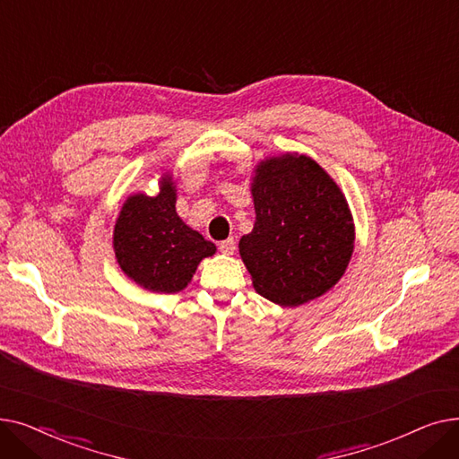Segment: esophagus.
<instances>
[{
    "instance_id": "1",
    "label": "esophagus",
    "mask_w": 459,
    "mask_h": 459,
    "mask_svg": "<svg viewBox=\"0 0 459 459\" xmlns=\"http://www.w3.org/2000/svg\"><path fill=\"white\" fill-rule=\"evenodd\" d=\"M218 248H221V252L222 254H226V255H231L233 252H235V241H233V238H226V241H222L221 243V247H218Z\"/></svg>"
}]
</instances>
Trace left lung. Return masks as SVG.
Wrapping results in <instances>:
<instances>
[{
    "label": "left lung",
    "instance_id": "1",
    "mask_svg": "<svg viewBox=\"0 0 459 459\" xmlns=\"http://www.w3.org/2000/svg\"><path fill=\"white\" fill-rule=\"evenodd\" d=\"M252 198L255 222L238 252L255 291L280 307L329 291L355 247L351 211L329 173L297 152L261 160Z\"/></svg>",
    "mask_w": 459,
    "mask_h": 459
}]
</instances>
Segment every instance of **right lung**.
I'll use <instances>...</instances> for the list:
<instances>
[{
    "instance_id": "right-lung-1",
    "label": "right lung",
    "mask_w": 459,
    "mask_h": 459,
    "mask_svg": "<svg viewBox=\"0 0 459 459\" xmlns=\"http://www.w3.org/2000/svg\"><path fill=\"white\" fill-rule=\"evenodd\" d=\"M176 200V185L164 176L160 192L152 198L145 194L130 195L114 228V250L121 271L155 293L185 290L200 261L216 252L202 233L181 221Z\"/></svg>"
}]
</instances>
